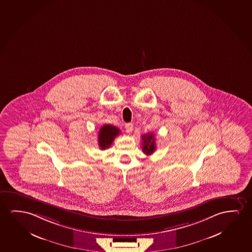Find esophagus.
Returning <instances> with one entry per match:
<instances>
[{"mask_svg": "<svg viewBox=\"0 0 252 252\" xmlns=\"http://www.w3.org/2000/svg\"><path fill=\"white\" fill-rule=\"evenodd\" d=\"M125 128H126V131L127 133H131L132 130H133V124H130V123H128V124H125Z\"/></svg>", "mask_w": 252, "mask_h": 252, "instance_id": "34e87169", "label": "esophagus"}]
</instances>
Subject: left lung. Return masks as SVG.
I'll return each instance as SVG.
<instances>
[{"mask_svg":"<svg viewBox=\"0 0 252 252\" xmlns=\"http://www.w3.org/2000/svg\"><path fill=\"white\" fill-rule=\"evenodd\" d=\"M142 151L146 155L150 156L156 151V138L152 133L142 135Z\"/></svg>","mask_w":252,"mask_h":252,"instance_id":"1","label":"left lung"}]
</instances>
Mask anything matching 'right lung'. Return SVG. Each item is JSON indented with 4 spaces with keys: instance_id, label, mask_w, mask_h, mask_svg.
<instances>
[{
    "instance_id": "obj_1",
    "label": "right lung",
    "mask_w": 252,
    "mask_h": 252,
    "mask_svg": "<svg viewBox=\"0 0 252 252\" xmlns=\"http://www.w3.org/2000/svg\"><path fill=\"white\" fill-rule=\"evenodd\" d=\"M120 134V129L110 124H104L98 132V146L100 149H109L114 139Z\"/></svg>"
}]
</instances>
